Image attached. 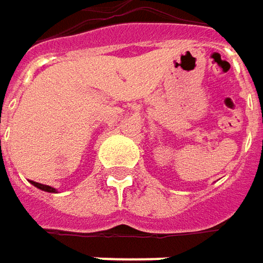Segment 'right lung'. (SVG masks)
Instances as JSON below:
<instances>
[{
    "instance_id": "right-lung-1",
    "label": "right lung",
    "mask_w": 263,
    "mask_h": 263,
    "mask_svg": "<svg viewBox=\"0 0 263 263\" xmlns=\"http://www.w3.org/2000/svg\"><path fill=\"white\" fill-rule=\"evenodd\" d=\"M35 187H39L41 191H46V192H56L53 187H50V186H46V184H41V183H37V181H31Z\"/></svg>"
}]
</instances>
